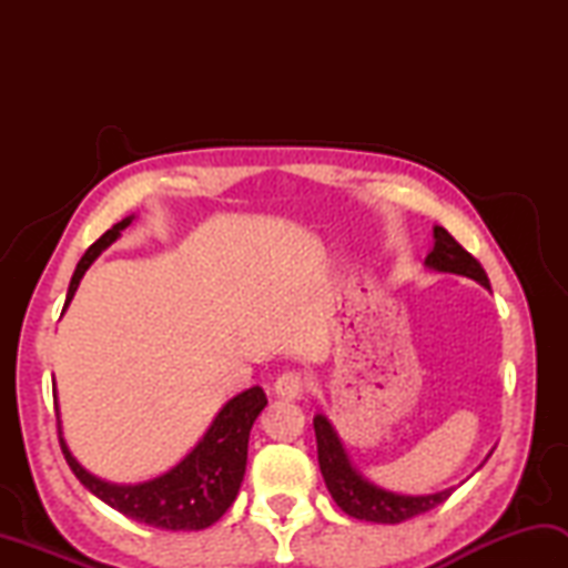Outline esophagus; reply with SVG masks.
Segmentation results:
<instances>
[{"mask_svg":"<svg viewBox=\"0 0 568 568\" xmlns=\"http://www.w3.org/2000/svg\"><path fill=\"white\" fill-rule=\"evenodd\" d=\"M273 390L277 397H285V400H297V397L305 393L303 373H295V371L283 373V376H277Z\"/></svg>","mask_w":568,"mask_h":568,"instance_id":"obj_1","label":"esophagus"}]
</instances>
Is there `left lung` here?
Wrapping results in <instances>:
<instances>
[{
	"instance_id": "1",
	"label": "left lung",
	"mask_w": 568,
	"mask_h": 568,
	"mask_svg": "<svg viewBox=\"0 0 568 568\" xmlns=\"http://www.w3.org/2000/svg\"><path fill=\"white\" fill-rule=\"evenodd\" d=\"M432 236H434V246L425 258V265L429 271L464 275L490 291V281L484 271V265L470 256V253L458 244V241L446 232L444 226H434ZM312 425H315L317 458H320V470L324 476V484H327L334 503L339 505L348 517H356V520H366V523L397 525V523L409 520V517L437 508V505H442L458 488V486H452L437 493H427V496H405V493L381 488L358 474L356 466L352 464V458H348L344 449L339 434H336V429L332 427V422L327 417L315 415Z\"/></svg>"
}]
</instances>
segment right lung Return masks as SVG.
I'll use <instances>...</instances> for the list:
<instances>
[{"instance_id":"obj_1","label":"right lung","mask_w":568,"mask_h":568,"mask_svg":"<svg viewBox=\"0 0 568 568\" xmlns=\"http://www.w3.org/2000/svg\"><path fill=\"white\" fill-rule=\"evenodd\" d=\"M134 222V214L126 220L116 222L110 232H104L94 244L84 251L75 273L70 277L65 307L75 297L82 275L88 273L90 265L98 261L102 251L110 248L114 241L122 236L124 229ZM55 397V415H58V437L60 449L72 474L78 476L80 484L88 488L92 496H98L110 508L119 510L131 520L173 529V532H192V529H204L214 525L234 503L241 488V480L246 474V456H248V434L253 422L261 415V409L268 405L265 393L258 385L234 395L232 400L222 405L220 413L214 415L212 425L202 434V439L192 446L185 458L143 484H112V480L98 478L90 474L75 456L70 454L63 439V427H60V407Z\"/></svg>"}]
</instances>
